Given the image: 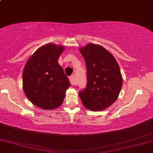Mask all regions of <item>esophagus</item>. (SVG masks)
<instances>
[{
    "label": "esophagus",
    "mask_w": 153,
    "mask_h": 153,
    "mask_svg": "<svg viewBox=\"0 0 153 153\" xmlns=\"http://www.w3.org/2000/svg\"><path fill=\"white\" fill-rule=\"evenodd\" d=\"M69 79H70V81H71V83L72 85H74L75 84V76H74V75H71V76H70Z\"/></svg>",
    "instance_id": "34e87169"
}]
</instances>
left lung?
Returning <instances> with one entry per match:
<instances>
[{
	"mask_svg": "<svg viewBox=\"0 0 153 153\" xmlns=\"http://www.w3.org/2000/svg\"><path fill=\"white\" fill-rule=\"evenodd\" d=\"M79 50L85 61L88 79L86 88L78 94L80 100L89 110L106 109L115 102L122 87L118 62L101 45L89 43Z\"/></svg>",
	"mask_w": 153,
	"mask_h": 153,
	"instance_id": "left-lung-1",
	"label": "left lung"
}]
</instances>
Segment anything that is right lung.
Listing matches in <instances>:
<instances>
[{
  "instance_id": "obj_1",
  "label": "right lung",
  "mask_w": 153,
  "mask_h": 153,
  "mask_svg": "<svg viewBox=\"0 0 153 153\" xmlns=\"http://www.w3.org/2000/svg\"><path fill=\"white\" fill-rule=\"evenodd\" d=\"M65 47L48 43L30 56L23 71V89L34 106L45 110L57 108L70 87L69 79L59 65Z\"/></svg>"
}]
</instances>
